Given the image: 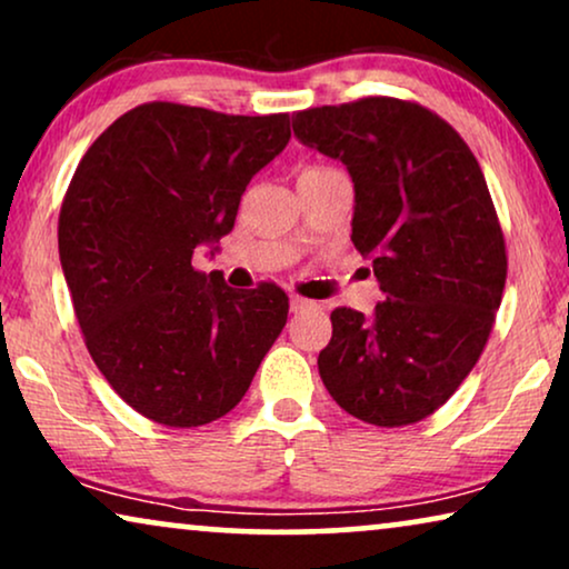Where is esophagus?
I'll use <instances>...</instances> for the list:
<instances>
[{
	"label": "esophagus",
	"mask_w": 569,
	"mask_h": 569,
	"mask_svg": "<svg viewBox=\"0 0 569 569\" xmlns=\"http://www.w3.org/2000/svg\"><path fill=\"white\" fill-rule=\"evenodd\" d=\"M290 308H292V313H300V310H310V308H318V306L313 300H306V298H300V295H292Z\"/></svg>",
	"instance_id": "esophagus-1"
}]
</instances>
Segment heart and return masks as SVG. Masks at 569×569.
Listing matches in <instances>:
<instances>
[{
    "mask_svg": "<svg viewBox=\"0 0 569 569\" xmlns=\"http://www.w3.org/2000/svg\"><path fill=\"white\" fill-rule=\"evenodd\" d=\"M321 170H329V168H321V166H310V168L302 170V173H321Z\"/></svg>",
    "mask_w": 569,
    "mask_h": 569,
    "instance_id": "b5f03b06",
    "label": "heart"
}]
</instances>
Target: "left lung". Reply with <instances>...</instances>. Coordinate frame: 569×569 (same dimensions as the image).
<instances>
[{
  "mask_svg": "<svg viewBox=\"0 0 569 569\" xmlns=\"http://www.w3.org/2000/svg\"><path fill=\"white\" fill-rule=\"evenodd\" d=\"M292 129L347 166L352 243L386 295L372 316L331 310L323 386L368 425L422 422L477 365L502 300L508 253L485 173L461 134L415 100L308 108Z\"/></svg>",
  "mask_w": 569,
  "mask_h": 569,
  "instance_id": "1",
  "label": "left lung"
}]
</instances>
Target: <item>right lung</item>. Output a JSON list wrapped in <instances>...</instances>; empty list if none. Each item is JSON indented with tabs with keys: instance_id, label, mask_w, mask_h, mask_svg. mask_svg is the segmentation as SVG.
I'll list each match as a JSON object with an SVG mask.
<instances>
[{
	"instance_id": "add662e5",
	"label": "right lung",
	"mask_w": 569,
	"mask_h": 569,
	"mask_svg": "<svg viewBox=\"0 0 569 569\" xmlns=\"http://www.w3.org/2000/svg\"><path fill=\"white\" fill-rule=\"evenodd\" d=\"M290 142V113L230 116L152 100L82 154L59 256L84 347L116 393L166 427L238 407L287 323L274 282L232 290L193 248L236 224L246 186Z\"/></svg>"
}]
</instances>
